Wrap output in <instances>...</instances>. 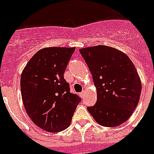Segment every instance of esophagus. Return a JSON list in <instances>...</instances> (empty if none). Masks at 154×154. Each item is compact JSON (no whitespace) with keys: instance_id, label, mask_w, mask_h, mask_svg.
<instances>
[{"instance_id":"1","label":"esophagus","mask_w":154,"mask_h":154,"mask_svg":"<svg viewBox=\"0 0 154 154\" xmlns=\"http://www.w3.org/2000/svg\"><path fill=\"white\" fill-rule=\"evenodd\" d=\"M80 97H81L82 98H83V97H84V92H82V93H80Z\"/></svg>"}]
</instances>
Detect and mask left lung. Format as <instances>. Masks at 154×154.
<instances>
[{
    "mask_svg": "<svg viewBox=\"0 0 154 154\" xmlns=\"http://www.w3.org/2000/svg\"><path fill=\"white\" fill-rule=\"evenodd\" d=\"M97 89L96 104L87 107L94 120L105 127L118 126L126 122L136 109L141 83L129 57L105 45L79 49Z\"/></svg>",
    "mask_w": 154,
    "mask_h": 154,
    "instance_id": "1",
    "label": "left lung"
}]
</instances>
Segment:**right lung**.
<instances>
[{
    "label": "right lung",
    "mask_w": 154,
    "mask_h": 154,
    "mask_svg": "<svg viewBox=\"0 0 154 154\" xmlns=\"http://www.w3.org/2000/svg\"><path fill=\"white\" fill-rule=\"evenodd\" d=\"M75 48L50 47L35 53L20 77L25 109L33 123L57 133L69 126L82 98L70 93L64 73Z\"/></svg>",
    "instance_id": "add662e5"
}]
</instances>
